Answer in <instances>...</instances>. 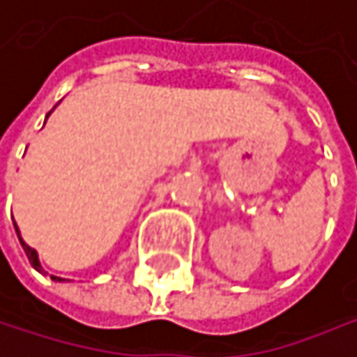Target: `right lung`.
<instances>
[{
	"instance_id": "obj_1",
	"label": "right lung",
	"mask_w": 357,
	"mask_h": 357,
	"mask_svg": "<svg viewBox=\"0 0 357 357\" xmlns=\"http://www.w3.org/2000/svg\"><path fill=\"white\" fill-rule=\"evenodd\" d=\"M16 234H18V241H20V245H22V249H24V253H26V257H29V261H31V266L37 270V272H43L41 270V264H39V257H37V251L35 249H31L22 238H20V232H18V228H16ZM54 280H60V278H54Z\"/></svg>"
}]
</instances>
